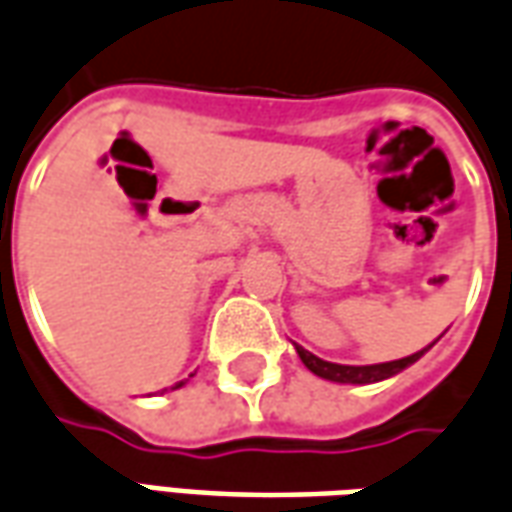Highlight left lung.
I'll list each match as a JSON object with an SVG mask.
<instances>
[{"label": "left lung", "mask_w": 512, "mask_h": 512, "mask_svg": "<svg viewBox=\"0 0 512 512\" xmlns=\"http://www.w3.org/2000/svg\"><path fill=\"white\" fill-rule=\"evenodd\" d=\"M430 346H427V349H430ZM427 349H421V352H416V355L410 357H402V360H391V363H374V366H341V363H330V360H321V357L310 355L302 346H296V355L302 357V363H305L316 377H321V380L341 382V385H368V382L388 380L393 374L405 371V368L413 366Z\"/></svg>", "instance_id": "obj_1"}]
</instances>
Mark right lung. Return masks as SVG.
Masks as SVG:
<instances>
[{"instance_id":"obj_1","label":"right lung","mask_w":512,"mask_h":512,"mask_svg":"<svg viewBox=\"0 0 512 512\" xmlns=\"http://www.w3.org/2000/svg\"><path fill=\"white\" fill-rule=\"evenodd\" d=\"M180 385H182V382H177V385H174V388H180Z\"/></svg>"}]
</instances>
